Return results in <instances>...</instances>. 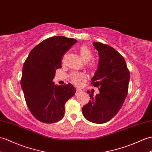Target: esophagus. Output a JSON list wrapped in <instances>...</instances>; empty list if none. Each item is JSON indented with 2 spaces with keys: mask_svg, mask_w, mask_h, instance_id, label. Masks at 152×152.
I'll return each mask as SVG.
<instances>
[{
  "mask_svg": "<svg viewBox=\"0 0 152 152\" xmlns=\"http://www.w3.org/2000/svg\"><path fill=\"white\" fill-rule=\"evenodd\" d=\"M82 90H81V89H76V94L77 95V94H79L80 93H81V92H82Z\"/></svg>",
  "mask_w": 152,
  "mask_h": 152,
  "instance_id": "esophagus-1",
  "label": "esophagus"
}]
</instances>
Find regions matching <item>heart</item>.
I'll use <instances>...</instances> for the list:
<instances>
[{
    "mask_svg": "<svg viewBox=\"0 0 152 152\" xmlns=\"http://www.w3.org/2000/svg\"><path fill=\"white\" fill-rule=\"evenodd\" d=\"M79 54L84 61H89L92 58V52L90 49L87 46H82L79 48ZM89 67L91 69H93L96 67V64L94 63H91L89 65ZM70 78H71L73 83L76 85H80L83 81L86 80V75L83 73H77L74 72L70 75Z\"/></svg>",
    "mask_w": 152,
    "mask_h": 152,
    "instance_id": "heart-1",
    "label": "heart"
}]
</instances>
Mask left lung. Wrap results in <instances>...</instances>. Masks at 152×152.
Here are the masks:
<instances>
[{
	"label": "left lung",
	"mask_w": 152,
	"mask_h": 152,
	"mask_svg": "<svg viewBox=\"0 0 152 152\" xmlns=\"http://www.w3.org/2000/svg\"><path fill=\"white\" fill-rule=\"evenodd\" d=\"M93 46L98 52L99 61L96 72L91 78L100 93L93 96L89 91L90 100L82 107L87 121L103 124L118 113L128 94L129 72L124 58L115 48L99 42Z\"/></svg>",
	"instance_id": "1"
}]
</instances>
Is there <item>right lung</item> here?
<instances>
[{
	"instance_id": "obj_1",
	"label": "right lung",
	"mask_w": 152,
	"mask_h": 152,
	"mask_svg": "<svg viewBox=\"0 0 152 152\" xmlns=\"http://www.w3.org/2000/svg\"><path fill=\"white\" fill-rule=\"evenodd\" d=\"M73 38L54 36L42 41L30 52L23 67L20 85L27 106L38 121L50 124L64 116L65 104L74 96L71 83L55 85L56 70L61 69V59L72 45Z\"/></svg>"
}]
</instances>
